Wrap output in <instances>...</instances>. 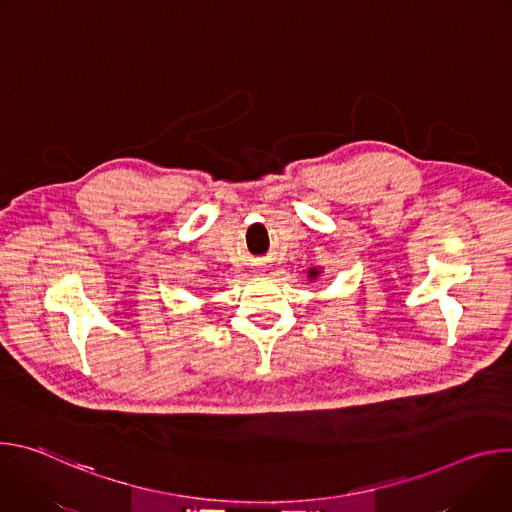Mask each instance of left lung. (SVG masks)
<instances>
[{
    "instance_id": "left-lung-1",
    "label": "left lung",
    "mask_w": 512,
    "mask_h": 512,
    "mask_svg": "<svg viewBox=\"0 0 512 512\" xmlns=\"http://www.w3.org/2000/svg\"><path fill=\"white\" fill-rule=\"evenodd\" d=\"M320 273H322V271H320L318 267H312V269L308 271V277H310V281H314V279H316Z\"/></svg>"
}]
</instances>
